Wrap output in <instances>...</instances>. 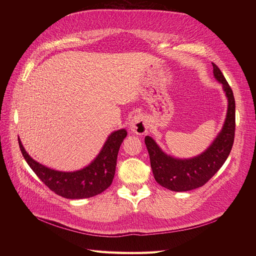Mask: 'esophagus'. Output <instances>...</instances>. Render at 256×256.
I'll return each mask as SVG.
<instances>
[{
	"mask_svg": "<svg viewBox=\"0 0 256 256\" xmlns=\"http://www.w3.org/2000/svg\"><path fill=\"white\" fill-rule=\"evenodd\" d=\"M147 128H148V126H147L143 115L138 114L132 117L130 122V130L134 132L137 134V135H144V134L147 132Z\"/></svg>",
	"mask_w": 256,
	"mask_h": 256,
	"instance_id": "1",
	"label": "esophagus"
}]
</instances>
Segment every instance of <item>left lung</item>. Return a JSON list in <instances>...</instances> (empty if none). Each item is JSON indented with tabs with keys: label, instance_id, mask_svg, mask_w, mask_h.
Masks as SVG:
<instances>
[{
	"label": "left lung",
	"instance_id": "obj_1",
	"mask_svg": "<svg viewBox=\"0 0 256 256\" xmlns=\"http://www.w3.org/2000/svg\"><path fill=\"white\" fill-rule=\"evenodd\" d=\"M212 64L214 76L223 85L228 98V110L224 126L212 144L204 154L196 158L178 160L164 154L150 136H146L144 140L150 154L154 180L171 191H191L206 184L222 167L232 148L236 130L234 92L219 67L214 63Z\"/></svg>",
	"mask_w": 256,
	"mask_h": 256
}]
</instances>
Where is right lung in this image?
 <instances>
[{
  "label": "right lung",
  "instance_id": "add662e5",
  "mask_svg": "<svg viewBox=\"0 0 256 256\" xmlns=\"http://www.w3.org/2000/svg\"><path fill=\"white\" fill-rule=\"evenodd\" d=\"M126 135V130L112 132L98 158L86 168L74 172H61L39 164L26 152L20 139L18 144L26 162L50 190L64 198L82 199L100 194L111 186L117 154Z\"/></svg>",
  "mask_w": 256,
  "mask_h": 256
}]
</instances>
